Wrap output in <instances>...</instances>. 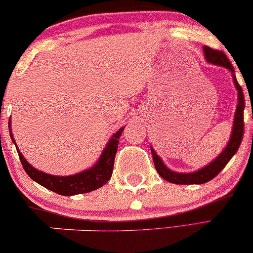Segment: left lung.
<instances>
[{"mask_svg": "<svg viewBox=\"0 0 253 253\" xmlns=\"http://www.w3.org/2000/svg\"><path fill=\"white\" fill-rule=\"evenodd\" d=\"M203 52H205V56L207 61L209 63L216 66L225 67L226 69H228L232 73L233 82H234L235 88L237 89V94H239V101H237L236 110H235V117H234V123H233V129L231 138L219 156H218L213 161L203 167L199 170L194 172H176L169 169L166 166L161 158L158 156L152 148H151V152H152V158L154 167H156L158 174H159L164 179L167 180L169 183L172 184H182V185H190V184H205L209 182L212 178H214L219 172L225 168V166L228 164V161L232 159V157L236 153V151L239 150V146L242 142L243 138V131H244V122H243V112H244V96H243V90L242 87L237 83L234 69L231 65V61L227 59V56L221 51L213 50L209 46H203Z\"/></svg>", "mask_w": 253, "mask_h": 253, "instance_id": "8db88e82", "label": "left lung"}]
</instances>
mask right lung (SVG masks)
Returning a JSON list of instances; mask_svg holds the SVG:
<instances>
[{
  "label": "right lung",
  "instance_id": "obj_1",
  "mask_svg": "<svg viewBox=\"0 0 253 253\" xmlns=\"http://www.w3.org/2000/svg\"><path fill=\"white\" fill-rule=\"evenodd\" d=\"M124 128L125 127H122L118 131H116L112 135L111 138L109 139L107 146L104 148L102 154H101L100 159L97 160V163L93 167L75 175L54 176L37 170L36 168H34L32 165L27 163V160L20 153L16 142H14L13 135L11 133V123L9 120L10 137L14 143V145H16L19 159H20L22 167H24L25 171L27 172V175L33 180H35L36 183H39L40 185L46 187L47 190L55 192V193L60 195H65V197L88 193V192H92L102 187L104 184L108 183V180L110 179L112 175V170H114L115 158L117 149H118L119 137L122 136Z\"/></svg>",
  "mask_w": 253,
  "mask_h": 253
}]
</instances>
